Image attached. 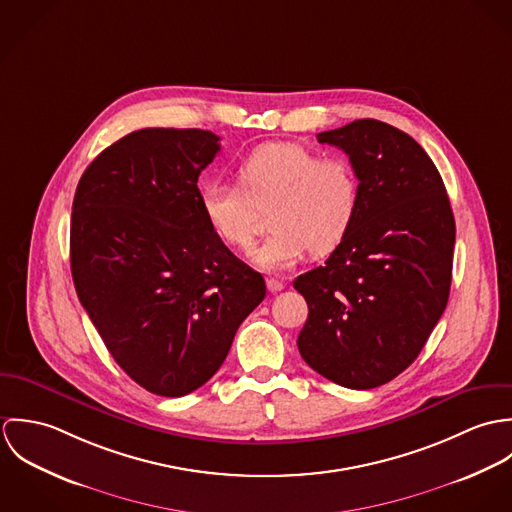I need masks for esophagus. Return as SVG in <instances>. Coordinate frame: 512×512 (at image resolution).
Returning <instances> with one entry per match:
<instances>
[{
	"mask_svg": "<svg viewBox=\"0 0 512 512\" xmlns=\"http://www.w3.org/2000/svg\"><path fill=\"white\" fill-rule=\"evenodd\" d=\"M266 284H268V290L274 293L282 292V290L286 288V280H284V278H274V276H272V278L266 280Z\"/></svg>",
	"mask_w": 512,
	"mask_h": 512,
	"instance_id": "34e87169",
	"label": "esophagus"
}]
</instances>
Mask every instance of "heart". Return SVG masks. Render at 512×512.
<instances>
[{"label":"heart","mask_w":512,"mask_h":512,"mask_svg":"<svg viewBox=\"0 0 512 512\" xmlns=\"http://www.w3.org/2000/svg\"><path fill=\"white\" fill-rule=\"evenodd\" d=\"M236 183L201 187L203 219L222 244L246 250L256 234L254 209L270 207L266 224L272 232L250 254L266 272L290 268L309 248L313 254L333 252L359 213L361 185L353 163L295 142L254 147L236 165Z\"/></svg>","instance_id":"obj_1"}]
</instances>
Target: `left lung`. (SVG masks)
Here are the masks:
<instances>
[{"label": "left lung", "mask_w": 512, "mask_h": 512, "mask_svg": "<svg viewBox=\"0 0 512 512\" xmlns=\"http://www.w3.org/2000/svg\"><path fill=\"white\" fill-rule=\"evenodd\" d=\"M349 155L359 213L325 266L295 278L307 301L303 361L335 384L368 390L416 361L447 305L455 219L434 161L402 130L355 120L317 134Z\"/></svg>", "instance_id": "obj_1"}]
</instances>
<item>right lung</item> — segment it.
I'll return each instance as SVG.
<instances>
[{"label": "right lung", "instance_id": "obj_1", "mask_svg": "<svg viewBox=\"0 0 512 512\" xmlns=\"http://www.w3.org/2000/svg\"><path fill=\"white\" fill-rule=\"evenodd\" d=\"M219 140L197 128L132 132L86 167L74 193L76 295L114 361L159 396L203 386L266 295L262 274L201 213L197 181Z\"/></svg>", "mask_w": 512, "mask_h": 512}]
</instances>
